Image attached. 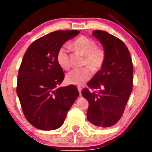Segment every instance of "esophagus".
Returning <instances> with one entry per match:
<instances>
[{"label":"esophagus","instance_id":"1","mask_svg":"<svg viewBox=\"0 0 152 152\" xmlns=\"http://www.w3.org/2000/svg\"><path fill=\"white\" fill-rule=\"evenodd\" d=\"M77 89L79 91V93H80V95H82V88L81 86H77Z\"/></svg>","mask_w":152,"mask_h":152}]
</instances>
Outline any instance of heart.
Returning <instances> with one entry per match:
<instances>
[{
  "mask_svg": "<svg viewBox=\"0 0 152 152\" xmlns=\"http://www.w3.org/2000/svg\"><path fill=\"white\" fill-rule=\"evenodd\" d=\"M72 46L85 55L84 64L90 67L94 71L98 70L104 63L106 54L103 49L97 48L96 43L86 37H80L75 39ZM69 48L66 45H63L59 49L57 54V61L60 67L64 70H68L70 67ZM91 70L89 68H79L70 71L66 76V81L68 84L74 85L84 84L91 78Z\"/></svg>",
  "mask_w": 152,
  "mask_h": 152,
  "instance_id": "obj_1",
  "label": "heart"
}]
</instances>
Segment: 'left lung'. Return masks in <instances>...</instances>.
<instances>
[{"label": "left lung", "instance_id": "obj_1", "mask_svg": "<svg viewBox=\"0 0 152 152\" xmlns=\"http://www.w3.org/2000/svg\"><path fill=\"white\" fill-rule=\"evenodd\" d=\"M92 34L102 45L106 59L101 70L87 85L82 95L88 100L87 119L96 127H109L121 118L133 90V64L129 51L117 37L102 30Z\"/></svg>", "mask_w": 152, "mask_h": 152}]
</instances>
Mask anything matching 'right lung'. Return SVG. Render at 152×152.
I'll use <instances>...</instances> for the list:
<instances>
[{
  "label": "right lung",
  "mask_w": 152,
  "mask_h": 152,
  "mask_svg": "<svg viewBox=\"0 0 152 152\" xmlns=\"http://www.w3.org/2000/svg\"><path fill=\"white\" fill-rule=\"evenodd\" d=\"M77 30H59L34 41L27 50L18 71L16 93L27 120L39 129L59 128L79 95L75 85L59 87L64 79L57 54Z\"/></svg>",
  "instance_id": "1"
}]
</instances>
